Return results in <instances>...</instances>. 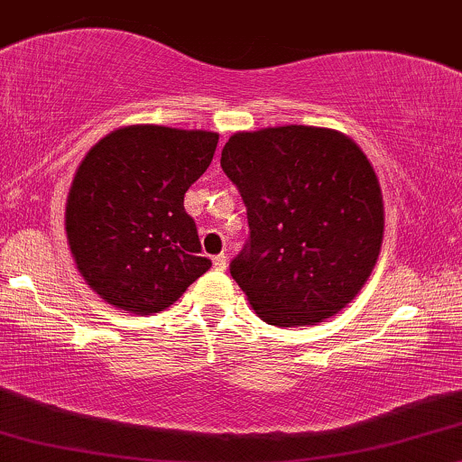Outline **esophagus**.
Masks as SVG:
<instances>
[{"label": "esophagus", "mask_w": 462, "mask_h": 462, "mask_svg": "<svg viewBox=\"0 0 462 462\" xmlns=\"http://www.w3.org/2000/svg\"><path fill=\"white\" fill-rule=\"evenodd\" d=\"M226 263H229V261H226V254H216V257H214L216 270H225Z\"/></svg>", "instance_id": "obj_1"}]
</instances>
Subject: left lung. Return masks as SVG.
<instances>
[{
  "mask_svg": "<svg viewBox=\"0 0 462 462\" xmlns=\"http://www.w3.org/2000/svg\"><path fill=\"white\" fill-rule=\"evenodd\" d=\"M220 167L250 226L231 276L261 321L317 326L343 310L383 242V195L366 153L338 130L291 124L231 134Z\"/></svg>",
  "mask_w": 462,
  "mask_h": 462,
  "instance_id": "obj_1",
  "label": "left lung"
}]
</instances>
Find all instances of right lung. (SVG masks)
I'll list each match as a JSON object with an SVG mask.
<instances>
[{"instance_id": "add662e5", "label": "right lung", "mask_w": 462, "mask_h": 462, "mask_svg": "<svg viewBox=\"0 0 462 462\" xmlns=\"http://www.w3.org/2000/svg\"><path fill=\"white\" fill-rule=\"evenodd\" d=\"M216 145L209 130L130 124L85 153L68 190L66 237L83 281L106 304L161 312L212 267L199 257L184 195Z\"/></svg>"}]
</instances>
